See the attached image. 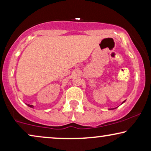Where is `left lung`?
Masks as SVG:
<instances>
[{
  "label": "left lung",
  "instance_id": "left-lung-1",
  "mask_svg": "<svg viewBox=\"0 0 151 151\" xmlns=\"http://www.w3.org/2000/svg\"><path fill=\"white\" fill-rule=\"evenodd\" d=\"M124 102H125V101H124V102H123L122 103V104H123V103H124Z\"/></svg>",
  "mask_w": 151,
  "mask_h": 151
}]
</instances>
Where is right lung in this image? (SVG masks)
Returning <instances> with one entry per match:
<instances>
[{
  "instance_id": "1",
  "label": "right lung",
  "mask_w": 151,
  "mask_h": 151,
  "mask_svg": "<svg viewBox=\"0 0 151 151\" xmlns=\"http://www.w3.org/2000/svg\"><path fill=\"white\" fill-rule=\"evenodd\" d=\"M29 106V107H32V108H34V106H33V105H30V104H27Z\"/></svg>"
}]
</instances>
